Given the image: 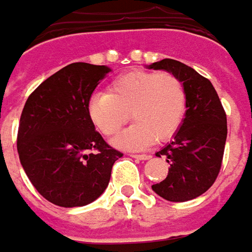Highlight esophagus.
Listing matches in <instances>:
<instances>
[{
    "instance_id": "obj_1",
    "label": "esophagus",
    "mask_w": 252,
    "mask_h": 252,
    "mask_svg": "<svg viewBox=\"0 0 252 252\" xmlns=\"http://www.w3.org/2000/svg\"><path fill=\"white\" fill-rule=\"evenodd\" d=\"M133 158H138V160H150L152 156L150 155H132Z\"/></svg>"
}]
</instances>
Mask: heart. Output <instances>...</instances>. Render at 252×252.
<instances>
[{"label":"heart","instance_id":"obj_1","mask_svg":"<svg viewBox=\"0 0 252 252\" xmlns=\"http://www.w3.org/2000/svg\"><path fill=\"white\" fill-rule=\"evenodd\" d=\"M87 110L91 123L109 138L123 129L131 114L135 123L114 145L142 149L175 135L186 112V91L172 73L136 70L113 80L107 94H94Z\"/></svg>","mask_w":252,"mask_h":252}]
</instances>
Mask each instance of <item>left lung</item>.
<instances>
[{"label": "left lung", "mask_w": 252, "mask_h": 252, "mask_svg": "<svg viewBox=\"0 0 252 252\" xmlns=\"http://www.w3.org/2000/svg\"><path fill=\"white\" fill-rule=\"evenodd\" d=\"M149 68L175 74L186 91V113L174 139L156 156H164L168 175L152 189L168 201H188L201 196L215 182L223 158L226 113L210 80L174 59L152 63Z\"/></svg>", "instance_id": "left-lung-1"}]
</instances>
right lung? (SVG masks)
Returning a JSON list of instances; mask_svg holds the SVG:
<instances>
[{
  "instance_id": "1",
  "label": "right lung",
  "mask_w": 252,
  "mask_h": 252,
  "mask_svg": "<svg viewBox=\"0 0 252 252\" xmlns=\"http://www.w3.org/2000/svg\"><path fill=\"white\" fill-rule=\"evenodd\" d=\"M110 71L107 66L71 63L40 84L23 107L20 164L52 204L70 208L95 201L109 185L113 164L123 157L95 131L87 110L92 92Z\"/></svg>"
}]
</instances>
